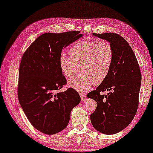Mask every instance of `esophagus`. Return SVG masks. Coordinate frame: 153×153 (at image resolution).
Returning a JSON list of instances; mask_svg holds the SVG:
<instances>
[{"mask_svg":"<svg viewBox=\"0 0 153 153\" xmlns=\"http://www.w3.org/2000/svg\"><path fill=\"white\" fill-rule=\"evenodd\" d=\"M79 95H80L82 101H84V100H86V95L85 94H84V93H80V94H79Z\"/></svg>","mask_w":153,"mask_h":153,"instance_id":"obj_1","label":"esophagus"}]
</instances>
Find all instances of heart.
<instances>
[{
    "mask_svg": "<svg viewBox=\"0 0 153 153\" xmlns=\"http://www.w3.org/2000/svg\"><path fill=\"white\" fill-rule=\"evenodd\" d=\"M69 53L70 56H59L58 65L69 79L76 76L79 67L81 74L69 82V86L79 92H86L102 83L112 67L113 48L106 40L78 41L70 47Z\"/></svg>",
    "mask_w": 153,
    "mask_h": 153,
    "instance_id": "heart-1",
    "label": "heart"
}]
</instances>
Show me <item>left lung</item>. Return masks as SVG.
Returning <instances> with one entry per match:
<instances>
[{
	"label": "left lung",
	"instance_id": "obj_1",
	"mask_svg": "<svg viewBox=\"0 0 153 153\" xmlns=\"http://www.w3.org/2000/svg\"><path fill=\"white\" fill-rule=\"evenodd\" d=\"M93 34L111 43L114 59L106 78L96 90L87 94L88 98L97 102L96 108L91 115V122L97 131L111 135L124 129L135 117L142 76L135 55L124 38L115 33ZM105 90L110 92L102 95Z\"/></svg>",
	"mask_w": 153,
	"mask_h": 153
}]
</instances>
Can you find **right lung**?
I'll return each instance as SVG.
<instances>
[{"mask_svg":"<svg viewBox=\"0 0 153 153\" xmlns=\"http://www.w3.org/2000/svg\"><path fill=\"white\" fill-rule=\"evenodd\" d=\"M82 36L79 31L43 33L22 55L18 100L32 126L47 135L65 129L72 108L80 102V96L74 88L59 91L67 84V79L59 67L58 58L64 47Z\"/></svg>","mask_w":153,"mask_h":153,"instance_id":"add662e5","label":"right lung"}]
</instances>
